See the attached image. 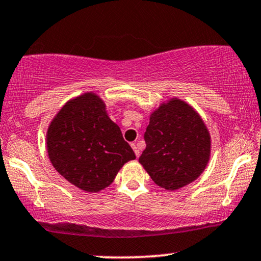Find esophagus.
I'll use <instances>...</instances> for the list:
<instances>
[{
	"instance_id": "1",
	"label": "esophagus",
	"mask_w": 261,
	"mask_h": 261,
	"mask_svg": "<svg viewBox=\"0 0 261 261\" xmlns=\"http://www.w3.org/2000/svg\"><path fill=\"white\" fill-rule=\"evenodd\" d=\"M131 147H133L135 154H136V157H139V155H140V149H139V146H137V143L136 142L131 143Z\"/></svg>"
}]
</instances>
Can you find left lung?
Listing matches in <instances>:
<instances>
[{"label":"left lung","mask_w":261,"mask_h":261,"mask_svg":"<svg viewBox=\"0 0 261 261\" xmlns=\"http://www.w3.org/2000/svg\"><path fill=\"white\" fill-rule=\"evenodd\" d=\"M139 162L158 187L175 190L202 173L210 157V135L201 118L179 99L162 104L143 135Z\"/></svg>","instance_id":"1"}]
</instances>
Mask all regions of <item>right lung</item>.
Returning a JSON list of instances; mask_svg holds the SVG:
<instances>
[{"mask_svg":"<svg viewBox=\"0 0 261 261\" xmlns=\"http://www.w3.org/2000/svg\"><path fill=\"white\" fill-rule=\"evenodd\" d=\"M47 153L66 180L88 193L112 184L124 163L136 158L93 93L67 101L58 113L47 130Z\"/></svg>","mask_w":261,"mask_h":261,"instance_id":"obj_1","label":"right lung"}]
</instances>
